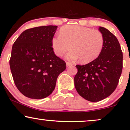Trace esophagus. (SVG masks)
Returning <instances> with one entry per match:
<instances>
[{
	"label": "esophagus",
	"instance_id": "34e87169",
	"mask_svg": "<svg viewBox=\"0 0 130 130\" xmlns=\"http://www.w3.org/2000/svg\"><path fill=\"white\" fill-rule=\"evenodd\" d=\"M66 65H67V67H70V66H72L73 64L70 62H66Z\"/></svg>",
	"mask_w": 130,
	"mask_h": 130
}]
</instances>
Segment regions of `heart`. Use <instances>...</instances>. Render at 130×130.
Masks as SVG:
<instances>
[{
	"label": "heart",
	"instance_id": "1",
	"mask_svg": "<svg viewBox=\"0 0 130 130\" xmlns=\"http://www.w3.org/2000/svg\"><path fill=\"white\" fill-rule=\"evenodd\" d=\"M105 39L98 30L78 25H68L60 29V35L52 39V48L57 56H62L69 49L67 55L68 60L80 59L87 63L96 59L102 52Z\"/></svg>",
	"mask_w": 130,
	"mask_h": 130
}]
</instances>
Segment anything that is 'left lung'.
<instances>
[{"label": "left lung", "instance_id": "left-lung-1", "mask_svg": "<svg viewBox=\"0 0 130 130\" xmlns=\"http://www.w3.org/2000/svg\"><path fill=\"white\" fill-rule=\"evenodd\" d=\"M99 30L105 43L102 52L85 65H76L78 72L74 84L78 94L91 102H98L110 95L117 88L122 69V52L117 38L104 27Z\"/></svg>", "mask_w": 130, "mask_h": 130}]
</instances>
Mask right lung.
I'll list each match as a JSON object with an SVG mask.
<instances>
[{
  "instance_id": "right-lung-1",
  "label": "right lung",
  "mask_w": 130,
  "mask_h": 130,
  "mask_svg": "<svg viewBox=\"0 0 130 130\" xmlns=\"http://www.w3.org/2000/svg\"><path fill=\"white\" fill-rule=\"evenodd\" d=\"M57 26L23 31L13 45L9 61L14 83L23 95L42 99L52 94L66 63L55 55L51 41Z\"/></svg>"
}]
</instances>
